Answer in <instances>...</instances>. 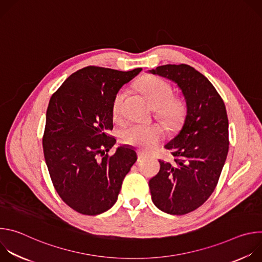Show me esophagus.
I'll return each instance as SVG.
<instances>
[{
    "instance_id": "obj_1",
    "label": "esophagus",
    "mask_w": 262,
    "mask_h": 262,
    "mask_svg": "<svg viewBox=\"0 0 262 262\" xmlns=\"http://www.w3.org/2000/svg\"><path fill=\"white\" fill-rule=\"evenodd\" d=\"M137 156H138V160H142V159H144V158L147 157V155H145V154H143V152H141V151H138Z\"/></svg>"
}]
</instances>
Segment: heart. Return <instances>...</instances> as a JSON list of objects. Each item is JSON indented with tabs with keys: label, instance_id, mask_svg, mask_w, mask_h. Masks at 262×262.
I'll return each mask as SVG.
<instances>
[{
	"label": "heart",
	"instance_id": "1",
	"mask_svg": "<svg viewBox=\"0 0 262 262\" xmlns=\"http://www.w3.org/2000/svg\"><path fill=\"white\" fill-rule=\"evenodd\" d=\"M140 91L150 101L156 108V116L167 126L177 127L183 120L185 106L182 100L173 96V89L166 81L150 77L139 83ZM125 92L119 91L112 103V115L114 120L120 121L123 118V101ZM165 134L160 125L132 124L120 134L124 144L135 146L143 151H150L164 139Z\"/></svg>",
	"mask_w": 262,
	"mask_h": 262
}]
</instances>
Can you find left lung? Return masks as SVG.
Returning a JSON list of instances; mask_svg holds the SVG:
<instances>
[{
  "mask_svg": "<svg viewBox=\"0 0 262 262\" xmlns=\"http://www.w3.org/2000/svg\"><path fill=\"white\" fill-rule=\"evenodd\" d=\"M175 82L186 102L179 134L165 148L174 163L160 161V172L149 180L155 205L181 215L200 207L217 184L229 149L226 106L213 85L186 64H167L150 70Z\"/></svg>",
  "mask_w": 262,
  "mask_h": 262,
  "instance_id": "obj_1",
  "label": "left lung"
}]
</instances>
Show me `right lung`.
<instances>
[{"label":"right lung","mask_w":262,"mask_h":262,"mask_svg":"<svg viewBox=\"0 0 262 262\" xmlns=\"http://www.w3.org/2000/svg\"><path fill=\"white\" fill-rule=\"evenodd\" d=\"M142 68L119 71L87 66L52 95L42 146L54 188L73 210L96 215L117 201L122 181L137 161L128 146L107 152L116 140L112 103L120 88Z\"/></svg>","instance_id":"right-lung-1"}]
</instances>
